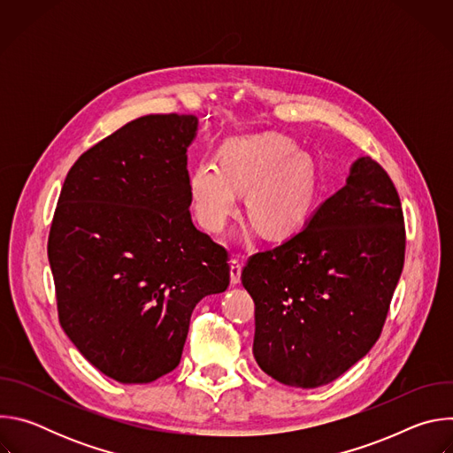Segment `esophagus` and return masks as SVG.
I'll list each match as a JSON object with an SVG mask.
<instances>
[{"label": "esophagus", "instance_id": "1", "mask_svg": "<svg viewBox=\"0 0 453 453\" xmlns=\"http://www.w3.org/2000/svg\"><path fill=\"white\" fill-rule=\"evenodd\" d=\"M242 276V262L238 257H233L231 260V285H238Z\"/></svg>", "mask_w": 453, "mask_h": 453}]
</instances>
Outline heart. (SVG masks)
Wrapping results in <instances>:
<instances>
[{
	"instance_id": "heart-1",
	"label": "heart",
	"mask_w": 453,
	"mask_h": 453,
	"mask_svg": "<svg viewBox=\"0 0 453 453\" xmlns=\"http://www.w3.org/2000/svg\"><path fill=\"white\" fill-rule=\"evenodd\" d=\"M238 191H247V213L267 236L301 229L315 203V172L310 157L296 154L283 136L262 134L229 140L220 165L204 159L189 173V197L197 219L222 231L238 210Z\"/></svg>"
}]
</instances>
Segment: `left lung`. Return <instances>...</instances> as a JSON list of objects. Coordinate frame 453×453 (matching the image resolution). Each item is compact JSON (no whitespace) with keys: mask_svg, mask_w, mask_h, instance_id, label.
<instances>
[{"mask_svg":"<svg viewBox=\"0 0 453 453\" xmlns=\"http://www.w3.org/2000/svg\"><path fill=\"white\" fill-rule=\"evenodd\" d=\"M403 262L398 191L376 161L358 157L299 233L242 271L257 365L301 389L344 374L378 341Z\"/></svg>","mask_w":453,"mask_h":453,"instance_id":"left-lung-1","label":"left lung"}]
</instances>
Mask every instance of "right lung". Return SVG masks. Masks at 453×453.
<instances>
[{
    "mask_svg": "<svg viewBox=\"0 0 453 453\" xmlns=\"http://www.w3.org/2000/svg\"><path fill=\"white\" fill-rule=\"evenodd\" d=\"M193 114H149L86 150L48 236L62 330L105 376L173 371L196 304L229 287L227 250L193 226L186 150Z\"/></svg>",
    "mask_w": 453,
    "mask_h": 453,
    "instance_id": "obj_1",
    "label": "right lung"
}]
</instances>
